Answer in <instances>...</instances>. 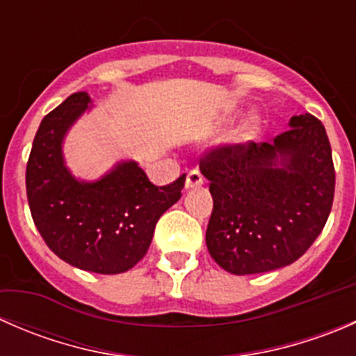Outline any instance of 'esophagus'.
Segmentation results:
<instances>
[{"label": "esophagus", "mask_w": 356, "mask_h": 356, "mask_svg": "<svg viewBox=\"0 0 356 356\" xmlns=\"http://www.w3.org/2000/svg\"><path fill=\"white\" fill-rule=\"evenodd\" d=\"M203 184V175L200 170H191L186 175V189H195Z\"/></svg>", "instance_id": "obj_1"}]
</instances>
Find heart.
Masks as SVG:
<instances>
[{"label": "heart", "mask_w": 356, "mask_h": 356, "mask_svg": "<svg viewBox=\"0 0 356 356\" xmlns=\"http://www.w3.org/2000/svg\"><path fill=\"white\" fill-rule=\"evenodd\" d=\"M254 131H257V122L251 120V124H248V127H246V136L254 134Z\"/></svg>", "instance_id": "heart-1"}]
</instances>
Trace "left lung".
I'll use <instances>...</instances> for the list:
<instances>
[{
	"mask_svg": "<svg viewBox=\"0 0 356 356\" xmlns=\"http://www.w3.org/2000/svg\"><path fill=\"white\" fill-rule=\"evenodd\" d=\"M213 211L207 248L224 270L261 274L296 261L317 239L334 200L332 152L314 115H294L272 143L222 146L201 160Z\"/></svg>",
	"mask_w": 356,
	"mask_h": 356,
	"instance_id": "obj_1",
	"label": "left lung"
}]
</instances>
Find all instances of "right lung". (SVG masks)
Listing matches in <instances>:
<instances>
[{"mask_svg":"<svg viewBox=\"0 0 356 356\" xmlns=\"http://www.w3.org/2000/svg\"><path fill=\"white\" fill-rule=\"evenodd\" d=\"M91 108L88 92H74L42 118L25 170L27 200L56 257L81 270L122 274L146 254L158 218L181 198L186 174L158 188L138 161L122 160L96 181L75 177L63 141Z\"/></svg>","mask_w":356,"mask_h":356,"instance_id":"add662e5","label":"right lung"}]
</instances>
